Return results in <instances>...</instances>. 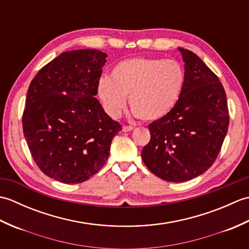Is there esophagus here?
Masks as SVG:
<instances>
[{"label": "esophagus", "instance_id": "1", "mask_svg": "<svg viewBox=\"0 0 249 249\" xmlns=\"http://www.w3.org/2000/svg\"><path fill=\"white\" fill-rule=\"evenodd\" d=\"M134 129V127H131V126H123V131L125 133H127V131H131Z\"/></svg>", "mask_w": 249, "mask_h": 249}]
</instances>
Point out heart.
Instances as JSON below:
<instances>
[{
    "label": "heart",
    "instance_id": "heart-1",
    "mask_svg": "<svg viewBox=\"0 0 249 249\" xmlns=\"http://www.w3.org/2000/svg\"><path fill=\"white\" fill-rule=\"evenodd\" d=\"M186 80L177 60L133 57L113 66L110 78H102L97 94L110 116L118 118L128 97L133 114L144 122L158 121L176 107Z\"/></svg>",
    "mask_w": 249,
    "mask_h": 249
}]
</instances>
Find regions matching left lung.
I'll return each instance as SVG.
<instances>
[{"mask_svg":"<svg viewBox=\"0 0 249 249\" xmlns=\"http://www.w3.org/2000/svg\"><path fill=\"white\" fill-rule=\"evenodd\" d=\"M186 80L178 104L149 125L151 140L141 153L152 173L185 182L213 165L229 126V111L218 77L194 52L178 48Z\"/></svg>","mask_w":249,"mask_h":249,"instance_id":"left-lung-1","label":"left lung"}]
</instances>
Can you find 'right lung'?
<instances>
[{
    "instance_id": "add662e5",
    "label": "right lung",
    "mask_w": 249,
    "mask_h": 249,
    "mask_svg": "<svg viewBox=\"0 0 249 249\" xmlns=\"http://www.w3.org/2000/svg\"><path fill=\"white\" fill-rule=\"evenodd\" d=\"M106 57L95 49L63 52L31 81L24 138L37 167L59 182L82 183L97 173L122 129L94 97Z\"/></svg>"
}]
</instances>
